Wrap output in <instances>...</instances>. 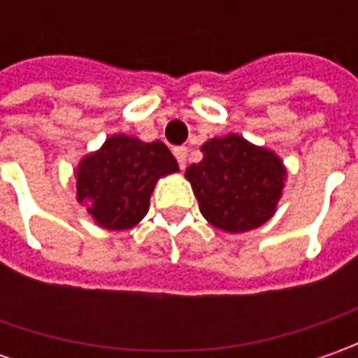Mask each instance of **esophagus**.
Wrapping results in <instances>:
<instances>
[{
	"label": "esophagus",
	"instance_id": "34e87169",
	"mask_svg": "<svg viewBox=\"0 0 358 358\" xmlns=\"http://www.w3.org/2000/svg\"><path fill=\"white\" fill-rule=\"evenodd\" d=\"M187 153H189V151H187V147H175V149H173V155L177 157V161H179V167H181V169H185Z\"/></svg>",
	"mask_w": 358,
	"mask_h": 358
}]
</instances>
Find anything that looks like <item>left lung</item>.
Returning <instances> with one entry per match:
<instances>
[{"instance_id": "obj_1", "label": "left lung", "mask_w": 358, "mask_h": 358, "mask_svg": "<svg viewBox=\"0 0 358 358\" xmlns=\"http://www.w3.org/2000/svg\"><path fill=\"white\" fill-rule=\"evenodd\" d=\"M203 159L185 169L201 215L225 233L265 225L277 211L287 169L281 157L237 133L201 145Z\"/></svg>"}]
</instances>
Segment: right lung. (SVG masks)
Returning <instances> with one entry per match:
<instances>
[{
  "label": "right lung",
  "instance_id": "add662e5",
  "mask_svg": "<svg viewBox=\"0 0 358 358\" xmlns=\"http://www.w3.org/2000/svg\"><path fill=\"white\" fill-rule=\"evenodd\" d=\"M177 171L179 165L163 141L145 143L133 135L117 133L79 161L77 201L95 225L125 231L147 215L159 179Z\"/></svg>",
  "mask_w": 358,
  "mask_h": 358
}]
</instances>
